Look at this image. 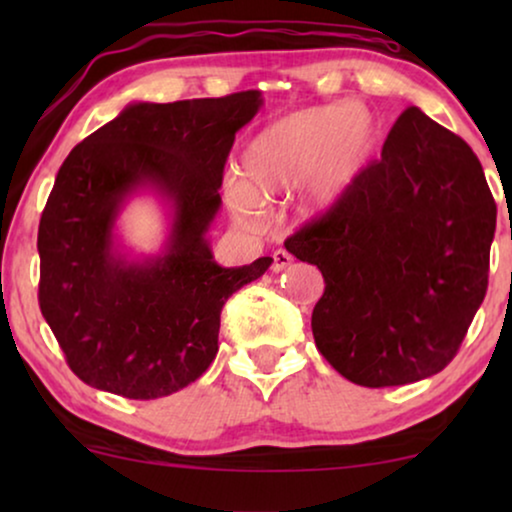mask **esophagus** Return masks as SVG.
<instances>
[{
	"label": "esophagus",
	"instance_id": "1",
	"mask_svg": "<svg viewBox=\"0 0 512 512\" xmlns=\"http://www.w3.org/2000/svg\"><path fill=\"white\" fill-rule=\"evenodd\" d=\"M291 263H293V256L289 254V251L277 249L275 254H272V270H275V272H282V270H286V268H289Z\"/></svg>",
	"mask_w": 512,
	"mask_h": 512
}]
</instances>
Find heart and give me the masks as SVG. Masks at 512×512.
Instances as JSON below:
<instances>
[{
  "instance_id": "b5f03b06",
  "label": "heart",
  "mask_w": 512,
  "mask_h": 512,
  "mask_svg": "<svg viewBox=\"0 0 512 512\" xmlns=\"http://www.w3.org/2000/svg\"><path fill=\"white\" fill-rule=\"evenodd\" d=\"M375 146V118L361 104L286 114L258 132L242 156V179L223 186L228 209L244 226L263 221V205L303 186L298 214H326L349 191Z\"/></svg>"
}]
</instances>
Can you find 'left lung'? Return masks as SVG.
Returning a JSON list of instances; mask_svg holds the SVG:
<instances>
[{
  "mask_svg": "<svg viewBox=\"0 0 512 512\" xmlns=\"http://www.w3.org/2000/svg\"><path fill=\"white\" fill-rule=\"evenodd\" d=\"M496 202L464 139L405 109L335 207L286 237L326 289L324 359L361 387H401L457 356L487 293Z\"/></svg>",
  "mask_w": 512,
  "mask_h": 512,
  "instance_id": "1",
  "label": "left lung"
}]
</instances>
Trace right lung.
Here are the masks:
<instances>
[{"label": "right lung", "mask_w": 512, "mask_h": 512, "mask_svg": "<svg viewBox=\"0 0 512 512\" xmlns=\"http://www.w3.org/2000/svg\"><path fill=\"white\" fill-rule=\"evenodd\" d=\"M261 104L258 90L130 104L65 158L39 221V307L90 387L151 401L214 361L223 305L272 263L221 268L207 244L235 132ZM144 185L171 202L173 230L165 255L128 262L115 216Z\"/></svg>", "instance_id": "right-lung-1"}]
</instances>
